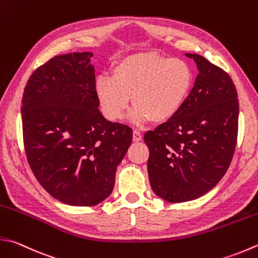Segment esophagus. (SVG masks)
Instances as JSON below:
<instances>
[{"label": "esophagus", "mask_w": 258, "mask_h": 258, "mask_svg": "<svg viewBox=\"0 0 258 258\" xmlns=\"http://www.w3.org/2000/svg\"><path fill=\"white\" fill-rule=\"evenodd\" d=\"M142 140V134L139 130H134L133 131V141L134 142H139V141Z\"/></svg>", "instance_id": "1"}]
</instances>
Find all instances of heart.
<instances>
[{"label": "heart", "instance_id": "b5f03b06", "mask_svg": "<svg viewBox=\"0 0 258 258\" xmlns=\"http://www.w3.org/2000/svg\"><path fill=\"white\" fill-rule=\"evenodd\" d=\"M192 83V70L185 60L139 52L120 59L112 77H97L95 92L104 116L112 122L123 117L132 97L135 120L162 123L181 109Z\"/></svg>", "mask_w": 258, "mask_h": 258}]
</instances>
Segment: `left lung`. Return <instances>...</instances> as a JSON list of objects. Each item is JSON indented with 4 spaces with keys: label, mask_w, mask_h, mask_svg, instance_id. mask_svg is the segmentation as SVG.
Returning a JSON list of instances; mask_svg holds the SVG:
<instances>
[{
    "label": "left lung",
    "mask_w": 258,
    "mask_h": 258,
    "mask_svg": "<svg viewBox=\"0 0 258 258\" xmlns=\"http://www.w3.org/2000/svg\"><path fill=\"white\" fill-rule=\"evenodd\" d=\"M199 74L182 107L144 134L155 195L184 203L208 192L228 170L238 135L239 104L230 76L203 55L185 53Z\"/></svg>",
    "instance_id": "1"
}]
</instances>
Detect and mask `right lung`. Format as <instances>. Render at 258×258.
Returning <instances> with one entry per match:
<instances>
[{
    "label": "right lung",
    "instance_id": "obj_1",
    "mask_svg": "<svg viewBox=\"0 0 258 258\" xmlns=\"http://www.w3.org/2000/svg\"><path fill=\"white\" fill-rule=\"evenodd\" d=\"M92 57L55 55L34 70L22 96L28 163L43 189L70 206H95L112 194L133 139L130 126L100 114Z\"/></svg>",
    "mask_w": 258,
    "mask_h": 258
}]
</instances>
